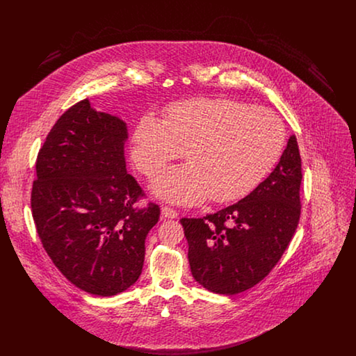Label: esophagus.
Segmentation results:
<instances>
[{"label": "esophagus", "instance_id": "esophagus-1", "mask_svg": "<svg viewBox=\"0 0 356 356\" xmlns=\"http://www.w3.org/2000/svg\"><path fill=\"white\" fill-rule=\"evenodd\" d=\"M177 211H175L173 208L170 207H163L161 208V218L163 219H176L177 218Z\"/></svg>", "mask_w": 356, "mask_h": 356}]
</instances>
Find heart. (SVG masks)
<instances>
[{"instance_id": "1", "label": "heart", "mask_w": 356, "mask_h": 356, "mask_svg": "<svg viewBox=\"0 0 356 356\" xmlns=\"http://www.w3.org/2000/svg\"><path fill=\"white\" fill-rule=\"evenodd\" d=\"M283 121L267 108L227 97L175 102L163 122L144 116L132 135V157L144 175H153L183 157L189 164L161 170L153 192L170 203L236 200L259 186L284 148Z\"/></svg>"}]
</instances>
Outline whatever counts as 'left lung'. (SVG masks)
Returning <instances> with one entry per match:
<instances>
[{
  "label": "left lung",
  "mask_w": 356,
  "mask_h": 356,
  "mask_svg": "<svg viewBox=\"0 0 356 356\" xmlns=\"http://www.w3.org/2000/svg\"><path fill=\"white\" fill-rule=\"evenodd\" d=\"M302 177V159L292 135L275 170L250 195L216 213L183 218L195 280L222 295H235L261 282L298 228Z\"/></svg>",
  "instance_id": "8db88e82"
}]
</instances>
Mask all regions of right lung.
I'll return each mask as SVG.
<instances>
[{"mask_svg": "<svg viewBox=\"0 0 356 356\" xmlns=\"http://www.w3.org/2000/svg\"><path fill=\"white\" fill-rule=\"evenodd\" d=\"M127 125L85 99L56 121L37 154L31 205L53 264L88 293L112 296L135 284L145 237L160 207L125 168Z\"/></svg>", "mask_w": 356, "mask_h": 356, "instance_id": "obj_1", "label": "right lung"}]
</instances>
